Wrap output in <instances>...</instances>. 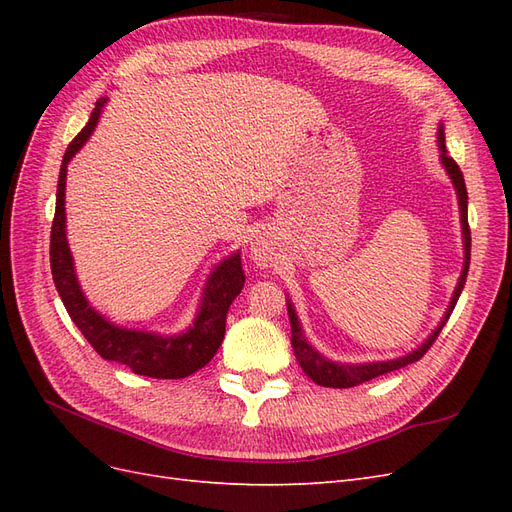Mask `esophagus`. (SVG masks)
Returning <instances> with one entry per match:
<instances>
[{
  "instance_id": "1",
  "label": "esophagus",
  "mask_w": 512,
  "mask_h": 512,
  "mask_svg": "<svg viewBox=\"0 0 512 512\" xmlns=\"http://www.w3.org/2000/svg\"><path fill=\"white\" fill-rule=\"evenodd\" d=\"M250 254H252V260L256 262V267H260V269H269L277 262L275 243L265 235H260V237L254 239Z\"/></svg>"
}]
</instances>
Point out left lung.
<instances>
[{
  "mask_svg": "<svg viewBox=\"0 0 512 512\" xmlns=\"http://www.w3.org/2000/svg\"><path fill=\"white\" fill-rule=\"evenodd\" d=\"M438 149H440V162L446 170V175L451 177L453 188L457 192V200H459V215H461V237H463V269L459 275V282L455 286V292L451 297V303H448L446 312L440 320V324L436 329L431 331V335L425 339L421 346H416L412 352L397 356V359H386V361H369V363H339V361H331L324 356L322 352H318L312 344L307 342V337L303 333V327L297 316V309L290 303V299H286L288 303V316H290V344L294 350V356L301 365V369L305 371L307 378H312L316 384L320 386H329V389H350V386L363 384L371 378H378L382 374H389V371H395L399 367H406L414 361L421 359V356L429 350V346L436 342V337L440 335V331L444 329L446 320L451 318L453 309L457 305L459 294L463 290V284H466L468 277V269H470V226H468V190H466V181H463V173L459 170L457 162L446 153V145H444V126L440 123L438 126Z\"/></svg>",
  "mask_w": 512,
  "mask_h": 512,
  "instance_id": "1",
  "label": "left lung"
}]
</instances>
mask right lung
<instances>
[{"instance_id": "add662e5", "label": "right lung", "mask_w": 512, "mask_h": 512, "mask_svg": "<svg viewBox=\"0 0 512 512\" xmlns=\"http://www.w3.org/2000/svg\"><path fill=\"white\" fill-rule=\"evenodd\" d=\"M108 98H100L91 111L87 126L76 134L68 145L64 162H61L57 181V203L55 220L51 228V273L53 282L64 301L72 322L79 327L102 359L126 365L138 376L179 380L192 376L203 369L222 346L226 333V314L230 303L237 299L245 284V273L241 267V252L230 254L209 275L203 288L198 312L185 331L175 335H162L156 331L126 329L91 305L79 284V275L74 269V258L66 237V175L68 162L81 151V147L94 134L102 108Z\"/></svg>"}]
</instances>
